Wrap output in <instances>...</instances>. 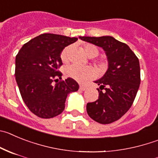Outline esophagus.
I'll return each instance as SVG.
<instances>
[{"instance_id": "obj_1", "label": "esophagus", "mask_w": 158, "mask_h": 158, "mask_svg": "<svg viewBox=\"0 0 158 158\" xmlns=\"http://www.w3.org/2000/svg\"><path fill=\"white\" fill-rule=\"evenodd\" d=\"M80 89L81 90H85L86 89V86H85V85H80Z\"/></svg>"}]
</instances>
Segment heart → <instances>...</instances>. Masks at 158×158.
Wrapping results in <instances>:
<instances>
[{
  "label": "heart",
  "mask_w": 158,
  "mask_h": 158,
  "mask_svg": "<svg viewBox=\"0 0 158 158\" xmlns=\"http://www.w3.org/2000/svg\"><path fill=\"white\" fill-rule=\"evenodd\" d=\"M70 47L65 48L61 53L62 61L63 63L68 62V54H69ZM84 50L89 57H95L99 55V50L95 45L91 44H86L84 45ZM65 74L68 77H70L73 80L79 82H83L85 81L94 77L96 75V70L92 66H81L77 65H70L65 69Z\"/></svg>",
  "instance_id": "heart-1"
}]
</instances>
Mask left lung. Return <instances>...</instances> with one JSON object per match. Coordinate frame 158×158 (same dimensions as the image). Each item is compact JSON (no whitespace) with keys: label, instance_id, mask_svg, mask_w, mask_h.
I'll use <instances>...</instances> for the list:
<instances>
[{"label":"left lung","instance_id":"obj_1","mask_svg":"<svg viewBox=\"0 0 158 158\" xmlns=\"http://www.w3.org/2000/svg\"><path fill=\"white\" fill-rule=\"evenodd\" d=\"M80 38L102 48L107 57V70L95 81L99 85V99L89 102L86 109L96 122L110 124L120 119L134 102L140 85L139 61L126 44L111 36Z\"/></svg>","mask_w":158,"mask_h":158}]
</instances>
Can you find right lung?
<instances>
[{"label":"right lung","mask_w":158,"mask_h":158,"mask_svg":"<svg viewBox=\"0 0 158 158\" xmlns=\"http://www.w3.org/2000/svg\"><path fill=\"white\" fill-rule=\"evenodd\" d=\"M77 37L43 34L23 44L15 57V80L23 101L30 111L41 118H52L65 109L68 94L79 85L72 78L62 79L58 68L63 64L60 56L65 47Z\"/></svg>","instance_id":"obj_1"}]
</instances>
